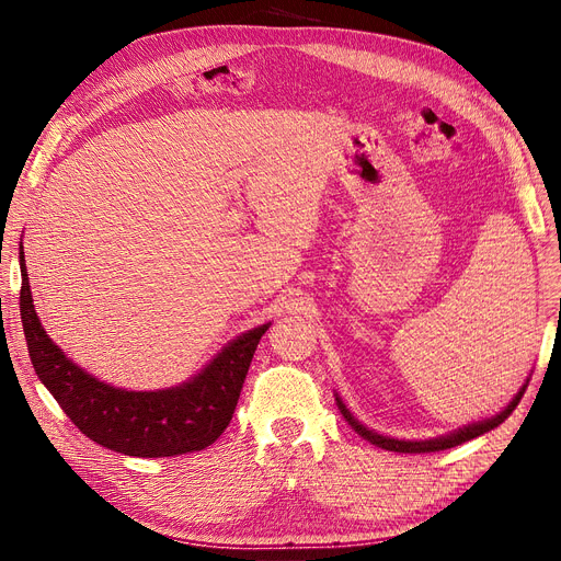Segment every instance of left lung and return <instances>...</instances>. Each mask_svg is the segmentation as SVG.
<instances>
[{"label":"left lung","instance_id":"left-lung-1","mask_svg":"<svg viewBox=\"0 0 561 561\" xmlns=\"http://www.w3.org/2000/svg\"><path fill=\"white\" fill-rule=\"evenodd\" d=\"M527 385H529V379H525V385L518 389V393L512 398V402H510L503 411H500V414H495V416H491V419H484V421H478V423L463 425V427H459V430H455V432H450V434L425 438V440H409V438H393V436L379 434V432L366 427L364 423H359V421L355 419V414H352V411L345 407V402H343V398H341L339 393H334V396H336L339 411L343 414V419L347 421V425H350L352 430H355L362 438H366L368 444H373V446H377V448H381V450H391V453H438V450L461 446V444H466V440L478 438V436L491 432L493 427H497L500 423H505V421L510 419L512 411L516 409V404L520 402V398H523Z\"/></svg>","mask_w":561,"mask_h":561}]
</instances>
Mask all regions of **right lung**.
Returning a JSON list of instances; mask_svg holds the SVG:
<instances>
[{
	"instance_id": "add662e5",
	"label": "right lung",
	"mask_w": 561,
	"mask_h": 561,
	"mask_svg": "<svg viewBox=\"0 0 561 561\" xmlns=\"http://www.w3.org/2000/svg\"><path fill=\"white\" fill-rule=\"evenodd\" d=\"M20 316L34 370L68 419L95 444L129 457H174L204 450L229 425L254 350L271 322L229 341L180 387L127 391L100 381L58 347L34 309L20 245Z\"/></svg>"
}]
</instances>
